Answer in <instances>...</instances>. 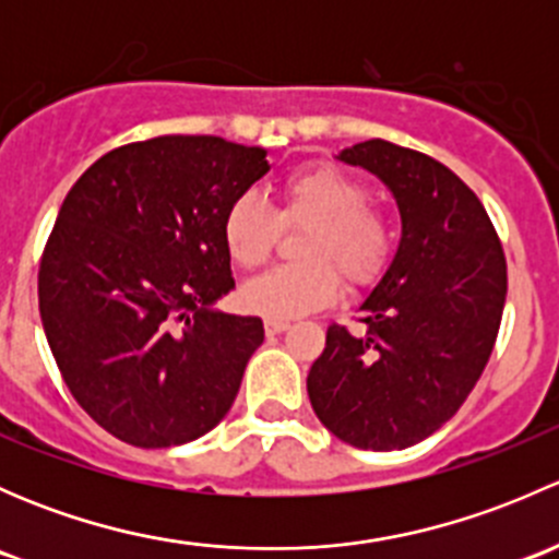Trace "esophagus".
<instances>
[{
	"instance_id": "obj_1",
	"label": "esophagus",
	"mask_w": 559,
	"mask_h": 559,
	"mask_svg": "<svg viewBox=\"0 0 559 559\" xmlns=\"http://www.w3.org/2000/svg\"><path fill=\"white\" fill-rule=\"evenodd\" d=\"M284 330H289V321L286 319H264V332L267 335H278Z\"/></svg>"
}]
</instances>
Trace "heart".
I'll use <instances>...</instances> for the list:
<instances>
[{"label":"heart","mask_w":559,"mask_h":559,"mask_svg":"<svg viewBox=\"0 0 559 559\" xmlns=\"http://www.w3.org/2000/svg\"><path fill=\"white\" fill-rule=\"evenodd\" d=\"M284 222L308 224L297 253L302 262L281 264L243 289L246 308L270 319H292L330 306L348 281L365 284L386 264L392 224L370 205L368 186L335 165L297 167L281 183ZM278 240V218L257 191H243L224 213V243L240 267L267 262Z\"/></svg>","instance_id":"heart-1"}]
</instances>
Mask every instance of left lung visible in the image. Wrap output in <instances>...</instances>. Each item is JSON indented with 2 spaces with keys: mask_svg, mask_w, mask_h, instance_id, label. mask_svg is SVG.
I'll return each mask as SVG.
<instances>
[{
  "mask_svg": "<svg viewBox=\"0 0 559 559\" xmlns=\"http://www.w3.org/2000/svg\"><path fill=\"white\" fill-rule=\"evenodd\" d=\"M337 159L392 191L403 235L359 306L362 335L326 330L308 397L343 443L394 452L447 425L487 368L506 306V257L478 197L432 156L365 140Z\"/></svg>",
  "mask_w": 559,
  "mask_h": 559,
  "instance_id": "8db88e82",
  "label": "left lung"
}]
</instances>
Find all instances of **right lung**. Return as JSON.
Instances as JSON below:
<instances>
[{
  "mask_svg": "<svg viewBox=\"0 0 559 559\" xmlns=\"http://www.w3.org/2000/svg\"><path fill=\"white\" fill-rule=\"evenodd\" d=\"M270 170L267 151L162 134L94 162L39 262V316L61 379L118 441L165 449L227 416L259 316L213 311L235 289L224 213Z\"/></svg>",
  "mask_w": 559,
  "mask_h": 559,
  "instance_id": "add662e5",
  "label": "right lung"
}]
</instances>
